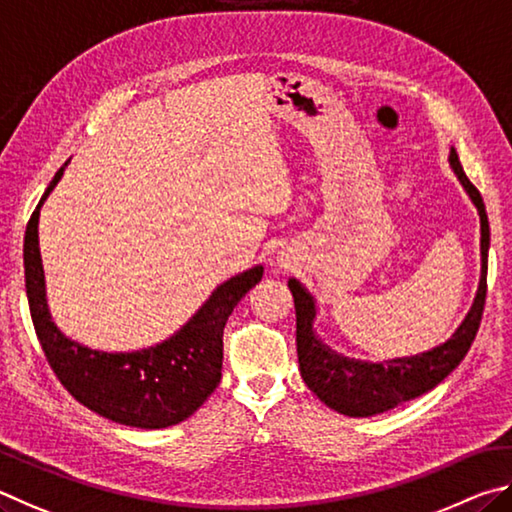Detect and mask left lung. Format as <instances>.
Here are the masks:
<instances>
[{
    "mask_svg": "<svg viewBox=\"0 0 512 512\" xmlns=\"http://www.w3.org/2000/svg\"><path fill=\"white\" fill-rule=\"evenodd\" d=\"M450 166L463 184L465 193L470 195L481 218V281L477 297L461 326L445 344L432 348V351L396 357L387 362H360L344 357L321 342L315 333L317 303L312 294L303 288L297 279L288 281V288L294 297V310H297V355L301 378L315 396L335 409L337 414L351 418H369L382 411H389L402 402L414 400L423 393L432 391L450 375L461 360L468 355L470 346L477 337L481 324L483 306H486L488 292V249H490V224L483 206V197L477 191L468 175L463 173L456 150L450 148Z\"/></svg>",
    "mask_w": 512,
    "mask_h": 512,
    "instance_id": "1",
    "label": "left lung"
}]
</instances>
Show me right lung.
<instances>
[{
	"label": "right lung",
	"instance_id": "right-lung-1",
	"mask_svg": "<svg viewBox=\"0 0 512 512\" xmlns=\"http://www.w3.org/2000/svg\"><path fill=\"white\" fill-rule=\"evenodd\" d=\"M65 166L51 179L24 233L26 297L42 351L62 387L98 416L139 429L182 423L220 384L224 324L240 299L263 279V267H251L218 285L202 308L161 344L107 353L74 342L51 321L38 240L40 206L60 182Z\"/></svg>",
	"mask_w": 512,
	"mask_h": 512
}]
</instances>
